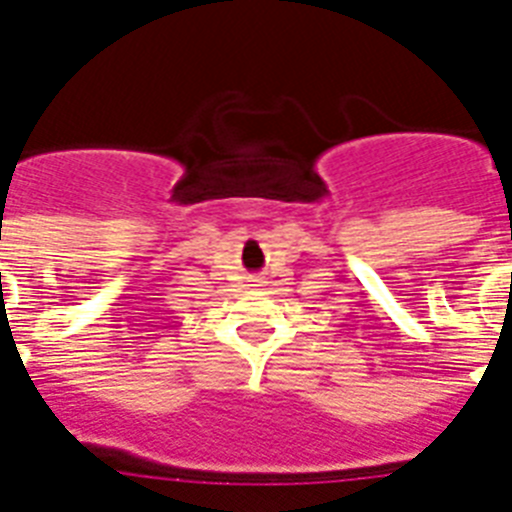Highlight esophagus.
<instances>
[{"label": "esophagus", "instance_id": "34e87169", "mask_svg": "<svg viewBox=\"0 0 512 512\" xmlns=\"http://www.w3.org/2000/svg\"><path fill=\"white\" fill-rule=\"evenodd\" d=\"M248 287H251V289L264 287V279H261V277H248Z\"/></svg>", "mask_w": 512, "mask_h": 512}]
</instances>
